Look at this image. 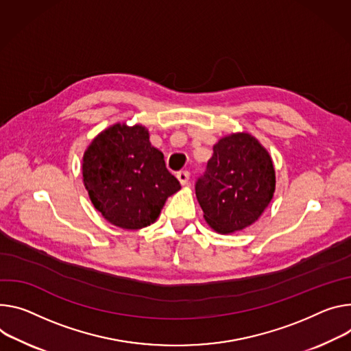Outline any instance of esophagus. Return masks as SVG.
<instances>
[{"mask_svg":"<svg viewBox=\"0 0 351 351\" xmlns=\"http://www.w3.org/2000/svg\"><path fill=\"white\" fill-rule=\"evenodd\" d=\"M178 179H179V182H180V184L182 186H184V184H187V182H189V178H190V173L187 172V171H180V172H178Z\"/></svg>","mask_w":351,"mask_h":351,"instance_id":"esophagus-1","label":"esophagus"}]
</instances>
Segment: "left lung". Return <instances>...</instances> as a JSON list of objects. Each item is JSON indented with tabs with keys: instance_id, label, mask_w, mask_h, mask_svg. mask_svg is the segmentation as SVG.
<instances>
[{
	"instance_id": "1",
	"label": "left lung",
	"mask_w": 351,
	"mask_h": 351,
	"mask_svg": "<svg viewBox=\"0 0 351 351\" xmlns=\"http://www.w3.org/2000/svg\"><path fill=\"white\" fill-rule=\"evenodd\" d=\"M213 151L196 196L207 224L231 234L262 215L274 195L276 172L266 148L247 133L222 137Z\"/></svg>"
}]
</instances>
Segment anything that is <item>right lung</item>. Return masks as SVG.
<instances>
[{
  "label": "right lung",
  "instance_id": "right-lung-1",
  "mask_svg": "<svg viewBox=\"0 0 351 351\" xmlns=\"http://www.w3.org/2000/svg\"><path fill=\"white\" fill-rule=\"evenodd\" d=\"M82 178L93 207L123 230L151 226L180 189L140 124L117 123L95 137L82 158Z\"/></svg>",
  "mask_w": 351,
  "mask_h": 351
}]
</instances>
